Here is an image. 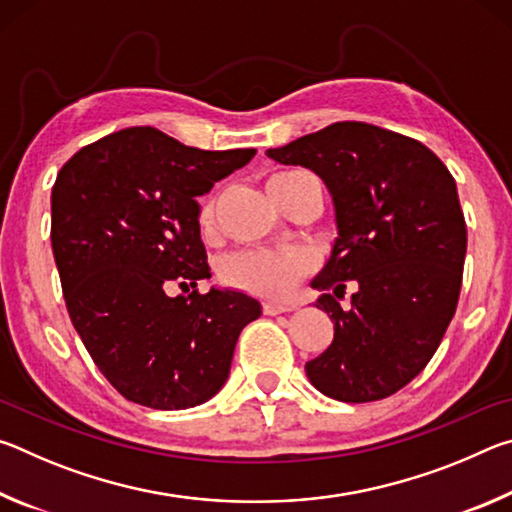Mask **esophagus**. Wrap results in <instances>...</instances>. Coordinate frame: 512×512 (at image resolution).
Wrapping results in <instances>:
<instances>
[{
	"instance_id": "obj_1",
	"label": "esophagus",
	"mask_w": 512,
	"mask_h": 512,
	"mask_svg": "<svg viewBox=\"0 0 512 512\" xmlns=\"http://www.w3.org/2000/svg\"><path fill=\"white\" fill-rule=\"evenodd\" d=\"M266 314H284V311H291V305H282V302H264Z\"/></svg>"
}]
</instances>
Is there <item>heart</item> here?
<instances>
[{
    "label": "heart",
    "instance_id": "1",
    "mask_svg": "<svg viewBox=\"0 0 512 512\" xmlns=\"http://www.w3.org/2000/svg\"><path fill=\"white\" fill-rule=\"evenodd\" d=\"M214 205L205 203L201 210V228L212 230ZM309 268V255L302 250H239L221 262L225 284L264 298H284Z\"/></svg>",
    "mask_w": 512,
    "mask_h": 512
}]
</instances>
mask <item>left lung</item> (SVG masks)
<instances>
[{
	"instance_id": "obj_1",
	"label": "left lung",
	"mask_w": 512,
	"mask_h": 512,
	"mask_svg": "<svg viewBox=\"0 0 512 512\" xmlns=\"http://www.w3.org/2000/svg\"><path fill=\"white\" fill-rule=\"evenodd\" d=\"M266 155L318 173L334 205L336 239L311 280L334 339L305 363L314 388L339 402L393 395L420 375L452 323L467 228L452 173L411 137L339 121ZM352 279L358 291L335 302ZM337 297L334 299L333 296Z\"/></svg>"
}]
</instances>
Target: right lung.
Returning a JSON list of instances; mask_svg holds the SVG:
<instances>
[{
	"mask_svg": "<svg viewBox=\"0 0 512 512\" xmlns=\"http://www.w3.org/2000/svg\"><path fill=\"white\" fill-rule=\"evenodd\" d=\"M255 149L201 151L135 126L83 146L51 189V248L69 318L112 386L135 404L192 409L221 391L262 305L237 289L169 296L212 277L201 203Z\"/></svg>",
	"mask_w": 512,
	"mask_h": 512,
	"instance_id": "obj_1",
	"label": "right lung"
}]
</instances>
